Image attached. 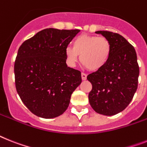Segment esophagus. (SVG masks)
<instances>
[{
	"label": "esophagus",
	"instance_id": "1",
	"mask_svg": "<svg viewBox=\"0 0 147 147\" xmlns=\"http://www.w3.org/2000/svg\"><path fill=\"white\" fill-rule=\"evenodd\" d=\"M81 78H82V80H83V81H85V80L87 79V75H86L85 73H83V72H82V73H81Z\"/></svg>",
	"mask_w": 147,
	"mask_h": 147
}]
</instances>
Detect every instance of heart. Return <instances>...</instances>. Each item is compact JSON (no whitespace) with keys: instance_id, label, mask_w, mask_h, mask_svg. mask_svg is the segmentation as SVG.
<instances>
[{"instance_id":"obj_1","label":"heart","mask_w":147,"mask_h":147,"mask_svg":"<svg viewBox=\"0 0 147 147\" xmlns=\"http://www.w3.org/2000/svg\"><path fill=\"white\" fill-rule=\"evenodd\" d=\"M111 46L108 39L102 36L82 34L74 39L72 48L66 49V57L71 66L75 65L80 55V60L84 66L92 71H97L104 67L111 56Z\"/></svg>"}]
</instances>
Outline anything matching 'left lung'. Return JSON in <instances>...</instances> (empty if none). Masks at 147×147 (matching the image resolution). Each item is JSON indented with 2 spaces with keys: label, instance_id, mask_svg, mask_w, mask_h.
I'll use <instances>...</instances> for the list:
<instances>
[{
  "label": "left lung",
  "instance_id": "obj_1",
  "mask_svg": "<svg viewBox=\"0 0 147 147\" xmlns=\"http://www.w3.org/2000/svg\"><path fill=\"white\" fill-rule=\"evenodd\" d=\"M108 39L111 52L104 67L87 76L92 84L89 102L95 111L102 115H115L131 102L138 88L139 66L134 47L123 36L98 30Z\"/></svg>",
  "mask_w": 147,
  "mask_h": 147
}]
</instances>
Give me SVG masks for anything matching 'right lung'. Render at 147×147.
Returning a JSON list of instances; mask_svg holds the SVG:
<instances>
[{
  "instance_id": "obj_1",
  "label": "right lung",
  "mask_w": 147,
  "mask_h": 147,
  "mask_svg": "<svg viewBox=\"0 0 147 147\" xmlns=\"http://www.w3.org/2000/svg\"><path fill=\"white\" fill-rule=\"evenodd\" d=\"M79 31L47 28L18 49L14 66L17 92L39 117L51 119L63 114L71 93L81 84V71L66 63V49Z\"/></svg>"
}]
</instances>
